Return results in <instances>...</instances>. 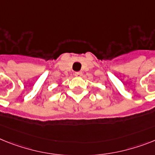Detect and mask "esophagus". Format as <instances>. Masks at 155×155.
Instances as JSON below:
<instances>
[{
	"label": "esophagus",
	"mask_w": 155,
	"mask_h": 155,
	"mask_svg": "<svg viewBox=\"0 0 155 155\" xmlns=\"http://www.w3.org/2000/svg\"><path fill=\"white\" fill-rule=\"evenodd\" d=\"M82 75H83L82 71H75V75L76 77H80V76H82Z\"/></svg>",
	"instance_id": "34e87169"
}]
</instances>
